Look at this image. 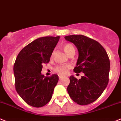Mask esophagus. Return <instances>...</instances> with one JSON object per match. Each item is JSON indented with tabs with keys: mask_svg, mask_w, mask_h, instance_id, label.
I'll return each instance as SVG.
<instances>
[{
	"mask_svg": "<svg viewBox=\"0 0 121 121\" xmlns=\"http://www.w3.org/2000/svg\"><path fill=\"white\" fill-rule=\"evenodd\" d=\"M58 77H59L60 79H61L62 78H63V77H64V76L62 75H60V74H59V75H58Z\"/></svg>",
	"mask_w": 121,
	"mask_h": 121,
	"instance_id": "esophagus-1",
	"label": "esophagus"
}]
</instances>
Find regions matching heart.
<instances>
[{
	"label": "heart",
	"instance_id": "obj_1",
	"mask_svg": "<svg viewBox=\"0 0 121 121\" xmlns=\"http://www.w3.org/2000/svg\"><path fill=\"white\" fill-rule=\"evenodd\" d=\"M63 48H64V50H65L66 54L68 55H69L73 52H75V50L73 46L71 44H69V43L65 44L63 46ZM70 67V66L69 65H61L56 66L54 68V70H55V72L60 74H66L67 73Z\"/></svg>",
	"mask_w": 121,
	"mask_h": 121
}]
</instances>
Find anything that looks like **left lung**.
<instances>
[{"instance_id": "obj_1", "label": "left lung", "mask_w": 121, "mask_h": 121, "mask_svg": "<svg viewBox=\"0 0 121 121\" xmlns=\"http://www.w3.org/2000/svg\"><path fill=\"white\" fill-rule=\"evenodd\" d=\"M75 44L78 51L76 73L83 72L84 76L77 79L70 76L67 92L72 99L79 105H87L97 99L107 86L110 60L100 43L82 35L65 37Z\"/></svg>"}]
</instances>
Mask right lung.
<instances>
[{"mask_svg": "<svg viewBox=\"0 0 121 121\" xmlns=\"http://www.w3.org/2000/svg\"><path fill=\"white\" fill-rule=\"evenodd\" d=\"M60 36L40 37L28 44L17 55L14 65L15 86L28 104L41 107L51 100L58 76L44 77L41 71L59 41Z\"/></svg>", "mask_w": 121, "mask_h": 121, "instance_id": "1", "label": "right lung"}]
</instances>
